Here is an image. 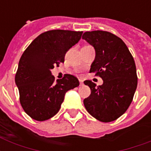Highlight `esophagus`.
Wrapping results in <instances>:
<instances>
[{
	"label": "esophagus",
	"instance_id": "34e87169",
	"mask_svg": "<svg viewBox=\"0 0 151 151\" xmlns=\"http://www.w3.org/2000/svg\"><path fill=\"white\" fill-rule=\"evenodd\" d=\"M79 82H80L81 85H83V80H82V79H79Z\"/></svg>",
	"mask_w": 151,
	"mask_h": 151
}]
</instances>
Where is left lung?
I'll use <instances>...</instances> for the list:
<instances>
[{
  "label": "left lung",
  "mask_w": 151,
  "mask_h": 151,
  "mask_svg": "<svg viewBox=\"0 0 151 151\" xmlns=\"http://www.w3.org/2000/svg\"><path fill=\"white\" fill-rule=\"evenodd\" d=\"M82 39L94 47L96 58L90 73L103 80L97 86L85 81L91 94L84 105L92 117L102 122H110L120 117L131 104L137 87L135 61L124 41L107 31L85 32Z\"/></svg>",
  "instance_id": "1"
}]
</instances>
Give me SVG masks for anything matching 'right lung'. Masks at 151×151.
I'll use <instances>...</instances> for the list:
<instances>
[{
  "label": "right lung",
  "mask_w": 151,
  "mask_h": 151,
  "mask_svg": "<svg viewBox=\"0 0 151 151\" xmlns=\"http://www.w3.org/2000/svg\"><path fill=\"white\" fill-rule=\"evenodd\" d=\"M82 31L53 29L40 34L19 59L15 84L24 111L33 119L43 122L59 112L67 91L79 86V81L65 74L55 81L51 70L64 63L66 52L78 43Z\"/></svg>",
  "instance_id": "obj_1"
}]
</instances>
